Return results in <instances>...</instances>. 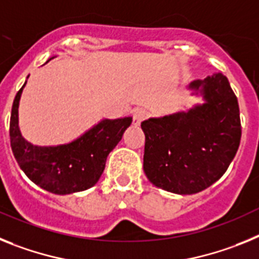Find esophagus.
<instances>
[{
	"label": "esophagus",
	"mask_w": 259,
	"mask_h": 259,
	"mask_svg": "<svg viewBox=\"0 0 259 259\" xmlns=\"http://www.w3.org/2000/svg\"><path fill=\"white\" fill-rule=\"evenodd\" d=\"M145 118L146 112L142 111V109H137V111L134 112V114H133V125H134V126H139L141 122H142Z\"/></svg>",
	"instance_id": "1"
}]
</instances>
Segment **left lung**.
I'll list each match as a JSON object with an SVG mask.
<instances>
[{
    "label": "left lung",
    "instance_id": "8db88e82",
    "mask_svg": "<svg viewBox=\"0 0 259 259\" xmlns=\"http://www.w3.org/2000/svg\"><path fill=\"white\" fill-rule=\"evenodd\" d=\"M203 104L188 112L148 118L143 170L150 183L175 194H195L217 183L241 139L237 98L227 76L215 73L188 86Z\"/></svg>",
    "mask_w": 259,
    "mask_h": 259
}]
</instances>
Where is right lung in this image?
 Returning a JSON list of instances; mask_svg holds the SVG:
<instances>
[{
  "mask_svg": "<svg viewBox=\"0 0 259 259\" xmlns=\"http://www.w3.org/2000/svg\"><path fill=\"white\" fill-rule=\"evenodd\" d=\"M24 86L26 83L15 95L10 117L11 150L21 169L33 184L53 194L83 192L95 185L108 155L130 126L132 117L105 118L66 145L35 146L22 137L18 125V108Z\"/></svg>",
  "mask_w": 259,
  "mask_h": 259,
  "instance_id": "add662e5",
  "label": "right lung"
}]
</instances>
